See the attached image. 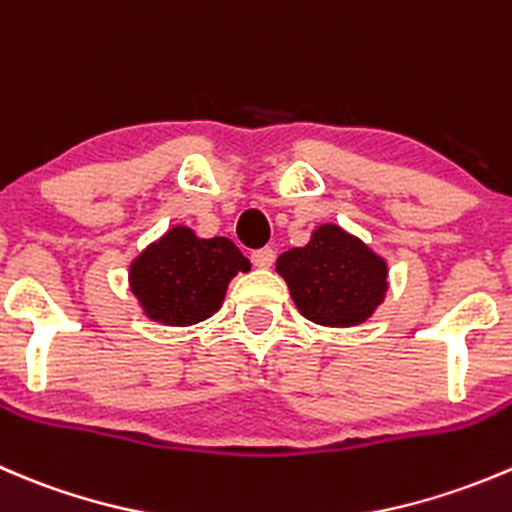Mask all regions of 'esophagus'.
I'll return each instance as SVG.
<instances>
[{
  "mask_svg": "<svg viewBox=\"0 0 512 512\" xmlns=\"http://www.w3.org/2000/svg\"><path fill=\"white\" fill-rule=\"evenodd\" d=\"M272 262H275V250L272 247H262V250L252 252V265L260 267V270H267Z\"/></svg>",
  "mask_w": 512,
  "mask_h": 512,
  "instance_id": "34e87169",
  "label": "esophagus"
}]
</instances>
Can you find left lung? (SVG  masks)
Segmentation results:
<instances>
[{"label": "left lung", "mask_w": 512, "mask_h": 512, "mask_svg": "<svg viewBox=\"0 0 512 512\" xmlns=\"http://www.w3.org/2000/svg\"><path fill=\"white\" fill-rule=\"evenodd\" d=\"M302 317L327 327L365 322L388 292V262L340 225H320L305 247L277 257Z\"/></svg>", "instance_id": "1"}]
</instances>
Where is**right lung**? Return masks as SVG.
I'll use <instances>...</instances> for the list:
<instances>
[{
    "instance_id": "add662e5",
    "label": "right lung",
    "mask_w": 512,
    "mask_h": 512,
    "mask_svg": "<svg viewBox=\"0 0 512 512\" xmlns=\"http://www.w3.org/2000/svg\"><path fill=\"white\" fill-rule=\"evenodd\" d=\"M247 270L250 260L232 240L177 225L132 260L130 287L150 320L187 327L215 315L232 277Z\"/></svg>"
}]
</instances>
